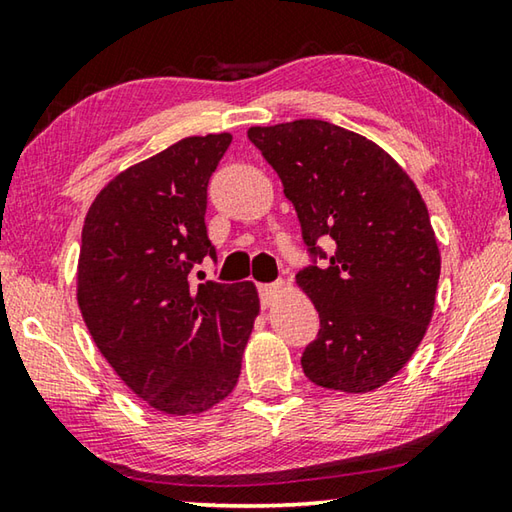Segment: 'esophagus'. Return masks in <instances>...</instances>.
<instances>
[{
  "label": "esophagus",
  "mask_w": 512,
  "mask_h": 512,
  "mask_svg": "<svg viewBox=\"0 0 512 512\" xmlns=\"http://www.w3.org/2000/svg\"><path fill=\"white\" fill-rule=\"evenodd\" d=\"M257 291H259V300H262V307H271L273 302L277 300V296L284 291V284L277 282V284H257Z\"/></svg>",
  "instance_id": "esophagus-1"
}]
</instances>
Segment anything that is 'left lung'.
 Masks as SVG:
<instances>
[{
  "mask_svg": "<svg viewBox=\"0 0 512 512\" xmlns=\"http://www.w3.org/2000/svg\"><path fill=\"white\" fill-rule=\"evenodd\" d=\"M248 140L280 176L311 257L296 280L320 329L302 370L332 391H375L413 357L433 314L440 253L427 205L391 155L329 121L255 126Z\"/></svg>",
  "mask_w": 512,
  "mask_h": 512,
  "instance_id": "1",
  "label": "left lung"
}]
</instances>
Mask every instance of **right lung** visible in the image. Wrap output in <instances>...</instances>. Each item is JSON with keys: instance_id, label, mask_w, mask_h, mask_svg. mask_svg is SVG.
<instances>
[{"instance_id": "obj_1", "label": "right lung", "mask_w": 512, "mask_h": 512, "mask_svg": "<svg viewBox=\"0 0 512 512\" xmlns=\"http://www.w3.org/2000/svg\"><path fill=\"white\" fill-rule=\"evenodd\" d=\"M230 142L185 137L119 173L85 216V325L121 381L167 415L203 413L232 393L259 311L253 282L192 287L196 266L216 262L207 183Z\"/></svg>"}]
</instances>
